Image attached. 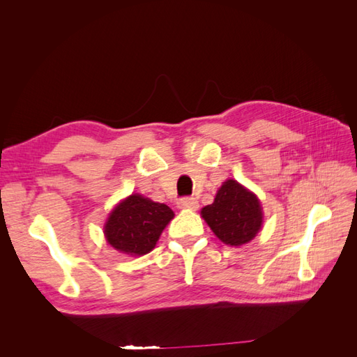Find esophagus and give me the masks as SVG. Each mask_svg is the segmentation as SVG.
Wrapping results in <instances>:
<instances>
[{"mask_svg": "<svg viewBox=\"0 0 357 357\" xmlns=\"http://www.w3.org/2000/svg\"><path fill=\"white\" fill-rule=\"evenodd\" d=\"M178 208H188V210H197L198 208V201L192 197H185V198H180L178 202Z\"/></svg>", "mask_w": 357, "mask_h": 357, "instance_id": "1", "label": "esophagus"}]
</instances>
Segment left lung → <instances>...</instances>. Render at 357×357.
<instances>
[{
	"instance_id": "1",
	"label": "left lung",
	"mask_w": 357,
	"mask_h": 357,
	"mask_svg": "<svg viewBox=\"0 0 357 357\" xmlns=\"http://www.w3.org/2000/svg\"><path fill=\"white\" fill-rule=\"evenodd\" d=\"M201 215L222 243L234 247L252 241L264 222L257 197L234 178L223 183L214 202L205 205Z\"/></svg>"
}]
</instances>
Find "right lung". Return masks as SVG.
<instances>
[{"label":"right lung","mask_w":357,"mask_h":357,"mask_svg":"<svg viewBox=\"0 0 357 357\" xmlns=\"http://www.w3.org/2000/svg\"><path fill=\"white\" fill-rule=\"evenodd\" d=\"M172 218L174 211L168 205L132 193L110 213L104 225L105 240L121 253L143 256L153 250Z\"/></svg>","instance_id":"1"}]
</instances>
